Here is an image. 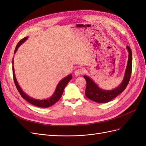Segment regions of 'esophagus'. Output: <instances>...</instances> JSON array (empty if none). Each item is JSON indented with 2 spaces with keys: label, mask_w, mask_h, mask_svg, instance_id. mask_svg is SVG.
Masks as SVG:
<instances>
[{
  "label": "esophagus",
  "mask_w": 146,
  "mask_h": 146,
  "mask_svg": "<svg viewBox=\"0 0 146 146\" xmlns=\"http://www.w3.org/2000/svg\"><path fill=\"white\" fill-rule=\"evenodd\" d=\"M85 69H78L75 70L74 74L76 75V76H79L85 72Z\"/></svg>",
  "instance_id": "obj_1"
}]
</instances>
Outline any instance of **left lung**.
<instances>
[{
	"instance_id": "left-lung-1",
	"label": "left lung",
	"mask_w": 146,
	"mask_h": 146,
	"mask_svg": "<svg viewBox=\"0 0 146 146\" xmlns=\"http://www.w3.org/2000/svg\"><path fill=\"white\" fill-rule=\"evenodd\" d=\"M127 50L129 52L127 64L123 80L120 85L111 90H106L100 88L98 84L90 77L83 76L86 81V88L85 95L88 99L98 103H107L120 94L125 90L130 81L132 70V53L130 48L127 46Z\"/></svg>"
}]
</instances>
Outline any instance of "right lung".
I'll use <instances>...</instances> for the list:
<instances>
[{
    "mask_svg": "<svg viewBox=\"0 0 146 146\" xmlns=\"http://www.w3.org/2000/svg\"><path fill=\"white\" fill-rule=\"evenodd\" d=\"M28 38H29V36L25 37L23 39H21V40L18 42L15 50V52H14L15 54H16L17 50L18 49V48L23 44V43H24L26 41H27ZM12 63L13 64H14V60H13V58ZM13 78H14L15 85L17 88V90H18L19 92L20 93L21 96L23 97V98L31 104H32L35 106H36V107H42V108L49 107L50 106L54 105L57 101H58L61 98V96L63 94V92L64 91V88L66 87V85H67V84L69 82V81L72 78V75L69 74L68 76L63 78V79H61L58 83V85H57L54 94L52 95V96L46 99L39 100V99H36L31 98V97H30L29 95L25 94L23 91V90H22V88L19 86V83L17 82V79L16 78L14 66H13Z\"/></svg>",
    "mask_w": 146,
    "mask_h": 146,
    "instance_id": "1",
    "label": "right lung"
}]
</instances>
